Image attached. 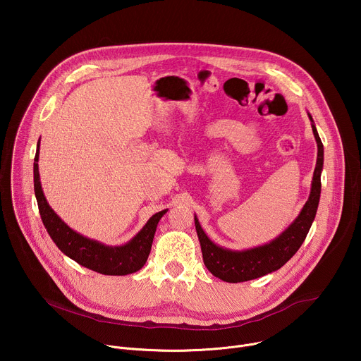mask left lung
Here are the masks:
<instances>
[{
    "instance_id": "1",
    "label": "left lung",
    "mask_w": 361,
    "mask_h": 361,
    "mask_svg": "<svg viewBox=\"0 0 361 361\" xmlns=\"http://www.w3.org/2000/svg\"><path fill=\"white\" fill-rule=\"evenodd\" d=\"M308 117H310V120L313 121L310 114H308ZM312 127L317 141L319 151H317V163L313 174L310 197H308L301 213L294 220V223L284 233H281L276 240H273L266 245L250 248L245 251L226 250L216 245L207 235H205L197 217L194 216L195 230H197V235H198L201 252H202V262L213 276L227 283H243V281L259 279L283 267L301 247L317 213L320 191H322L320 176H322L323 160H324L323 142L316 130V126L312 124Z\"/></svg>"
}]
</instances>
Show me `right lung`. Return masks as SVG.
I'll return each instance as SVG.
<instances>
[{
    "label": "right lung",
    "instance_id": "add662e5",
    "mask_svg": "<svg viewBox=\"0 0 361 361\" xmlns=\"http://www.w3.org/2000/svg\"><path fill=\"white\" fill-rule=\"evenodd\" d=\"M34 191L44 227L56 245L80 266L107 276L131 274L145 264L157 224L167 213V210H163L154 214L142 230L126 245L109 247L75 233L49 207L39 183L38 149L34 159Z\"/></svg>",
    "mask_w": 361,
    "mask_h": 361
}]
</instances>
